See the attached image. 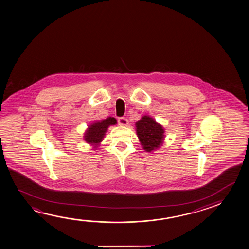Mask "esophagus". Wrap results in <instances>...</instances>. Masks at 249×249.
I'll return each instance as SVG.
<instances>
[{
	"label": "esophagus",
	"instance_id": "obj_1",
	"mask_svg": "<svg viewBox=\"0 0 249 249\" xmlns=\"http://www.w3.org/2000/svg\"><path fill=\"white\" fill-rule=\"evenodd\" d=\"M118 123L122 126H126L128 124V121L125 117H120V118H118Z\"/></svg>",
	"mask_w": 249,
	"mask_h": 249
}]
</instances>
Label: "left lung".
I'll use <instances>...</instances> for the list:
<instances>
[{
  "label": "left lung",
  "mask_w": 249,
  "mask_h": 249,
  "mask_svg": "<svg viewBox=\"0 0 249 249\" xmlns=\"http://www.w3.org/2000/svg\"><path fill=\"white\" fill-rule=\"evenodd\" d=\"M136 124V133L143 149L152 152L159 148L164 140V129L154 119L143 116Z\"/></svg>",
  "instance_id": "left-lung-1"
}]
</instances>
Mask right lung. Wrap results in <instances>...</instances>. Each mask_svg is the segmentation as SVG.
<instances>
[{
  "mask_svg": "<svg viewBox=\"0 0 249 249\" xmlns=\"http://www.w3.org/2000/svg\"><path fill=\"white\" fill-rule=\"evenodd\" d=\"M117 122L115 119L108 117L106 120H102L101 122L92 123V125L89 127V129L84 135L86 142L92 145H95L94 147H96L99 143L102 142L107 127L110 125H114Z\"/></svg>",
  "mask_w": 249,
  "mask_h": 249,
  "instance_id": "add662e5",
  "label": "right lung"
}]
</instances>
